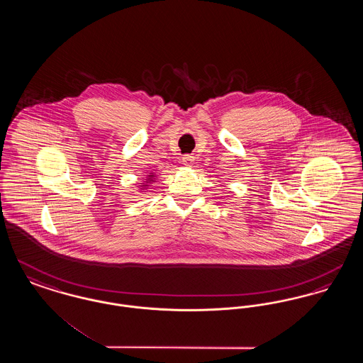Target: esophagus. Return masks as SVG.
<instances>
[{"instance_id":"esophagus-1","label":"esophagus","mask_w":363,"mask_h":363,"mask_svg":"<svg viewBox=\"0 0 363 363\" xmlns=\"http://www.w3.org/2000/svg\"><path fill=\"white\" fill-rule=\"evenodd\" d=\"M193 160H194V157L190 155H185L182 157V163L185 164V166H190L191 163H193Z\"/></svg>"}]
</instances>
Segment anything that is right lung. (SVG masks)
I'll return each mask as SVG.
<instances>
[{"label": "right lung", "instance_id": "obj_1", "mask_svg": "<svg viewBox=\"0 0 363 363\" xmlns=\"http://www.w3.org/2000/svg\"><path fill=\"white\" fill-rule=\"evenodd\" d=\"M154 177H155L154 174H152V175H148V179H147L145 182H147V184H148V182H152V181H154ZM143 186H148V185H143Z\"/></svg>", "mask_w": 363, "mask_h": 363}]
</instances>
